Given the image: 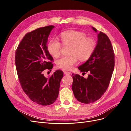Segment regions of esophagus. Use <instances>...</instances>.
<instances>
[{
	"label": "esophagus",
	"mask_w": 131,
	"mask_h": 131,
	"mask_svg": "<svg viewBox=\"0 0 131 131\" xmlns=\"http://www.w3.org/2000/svg\"><path fill=\"white\" fill-rule=\"evenodd\" d=\"M64 74L65 75H70V74H71V72H68V71H64Z\"/></svg>",
	"instance_id": "esophagus-1"
}]
</instances>
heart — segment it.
Wrapping results in <instances>:
<instances>
[{
  "label": "heart",
  "mask_w": 131,
  "mask_h": 131,
  "mask_svg": "<svg viewBox=\"0 0 131 131\" xmlns=\"http://www.w3.org/2000/svg\"><path fill=\"white\" fill-rule=\"evenodd\" d=\"M61 40L64 45L72 46L71 56H61L56 60L58 67L64 70H72L81 61L88 60L93 53L95 46V41L87 38L84 33L77 31H67L60 34ZM61 43L56 39L51 40L47 45V50L53 57H57L61 53Z\"/></svg>",
  "instance_id": "obj_1"
}]
</instances>
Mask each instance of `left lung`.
<instances>
[{"instance_id":"obj_1","label":"left lung","mask_w":131,"mask_h":131,"mask_svg":"<svg viewBox=\"0 0 131 131\" xmlns=\"http://www.w3.org/2000/svg\"><path fill=\"white\" fill-rule=\"evenodd\" d=\"M92 29L97 32L94 27ZM115 66V54L111 41L106 34L98 33L97 44L88 60L78 67L82 72H88L87 79L72 74V90L79 101L90 104L99 99L111 81Z\"/></svg>"}]
</instances>
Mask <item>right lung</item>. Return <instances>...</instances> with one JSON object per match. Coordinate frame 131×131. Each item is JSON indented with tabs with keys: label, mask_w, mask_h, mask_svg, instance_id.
I'll list each match as a JSON object with an SVG mask.
<instances>
[{
	"label": "right lung",
	"mask_w": 131,
	"mask_h": 131,
	"mask_svg": "<svg viewBox=\"0 0 131 131\" xmlns=\"http://www.w3.org/2000/svg\"><path fill=\"white\" fill-rule=\"evenodd\" d=\"M53 25L40 27L26 34L15 52V65L23 90L32 101L49 105L56 100L63 72L57 70L49 78L43 71L51 70L53 58L47 50L48 38Z\"/></svg>",
	"instance_id": "1"
}]
</instances>
